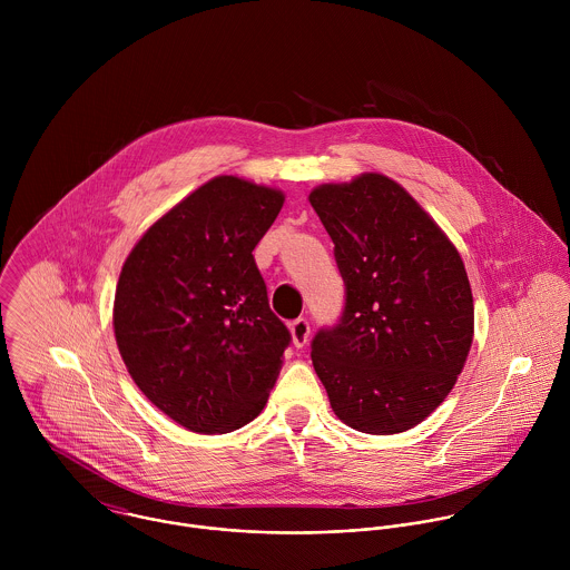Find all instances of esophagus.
<instances>
[{"instance_id":"1","label":"esophagus","mask_w":570,"mask_h":570,"mask_svg":"<svg viewBox=\"0 0 570 570\" xmlns=\"http://www.w3.org/2000/svg\"><path fill=\"white\" fill-rule=\"evenodd\" d=\"M289 328H292L294 344H296V346H305L307 340H309V333H312L309 321H307V318H296V321L289 325Z\"/></svg>"}]
</instances>
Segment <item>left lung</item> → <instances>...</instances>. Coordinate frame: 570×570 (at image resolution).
Returning <instances> with one entry per match:
<instances>
[{
	"label": "left lung",
	"instance_id": "8db88e82",
	"mask_svg": "<svg viewBox=\"0 0 570 570\" xmlns=\"http://www.w3.org/2000/svg\"><path fill=\"white\" fill-rule=\"evenodd\" d=\"M309 202L344 281L337 323L312 340L331 407L366 434L410 430L448 397L470 353L474 301L465 265L386 175L318 186Z\"/></svg>",
	"mask_w": 570,
	"mask_h": 570
}]
</instances>
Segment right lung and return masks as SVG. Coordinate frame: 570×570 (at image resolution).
<instances>
[{"label":"right lung","mask_w":570,"mask_h":570,"mask_svg":"<svg viewBox=\"0 0 570 570\" xmlns=\"http://www.w3.org/2000/svg\"><path fill=\"white\" fill-rule=\"evenodd\" d=\"M283 193L233 175L168 210L127 256L114 331L131 380L179 425L217 434L265 406L292 342L252 249Z\"/></svg>","instance_id":"add662e5"}]
</instances>
